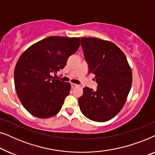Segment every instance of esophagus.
Here are the masks:
<instances>
[{
  "instance_id": "1",
  "label": "esophagus",
  "mask_w": 155,
  "mask_h": 155,
  "mask_svg": "<svg viewBox=\"0 0 155 155\" xmlns=\"http://www.w3.org/2000/svg\"><path fill=\"white\" fill-rule=\"evenodd\" d=\"M78 84H75V83H71V87L72 88H74L75 87H77Z\"/></svg>"
}]
</instances>
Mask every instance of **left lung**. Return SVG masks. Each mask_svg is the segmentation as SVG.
I'll use <instances>...</instances> for the list:
<instances>
[{"mask_svg":"<svg viewBox=\"0 0 155 155\" xmlns=\"http://www.w3.org/2000/svg\"><path fill=\"white\" fill-rule=\"evenodd\" d=\"M89 74L95 75L96 91L85 87L78 99L80 111L89 119L107 121L119 113L132 84V71L124 52L109 41L82 37Z\"/></svg>","mask_w":155,"mask_h":155,"instance_id":"8db88e82","label":"left lung"}]
</instances>
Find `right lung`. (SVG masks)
Returning a JSON list of instances; mask_svg holds the SVG:
<instances>
[{
  "label": "right lung",
  "mask_w": 155,
  "mask_h": 155,
  "mask_svg": "<svg viewBox=\"0 0 155 155\" xmlns=\"http://www.w3.org/2000/svg\"><path fill=\"white\" fill-rule=\"evenodd\" d=\"M80 46L79 37L52 36L34 44L19 58L14 71L17 94L36 117L47 118L60 111L71 85L55 79Z\"/></svg>",
  "instance_id": "1"
}]
</instances>
